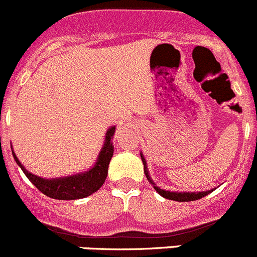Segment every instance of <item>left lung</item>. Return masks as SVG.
I'll return each instance as SVG.
<instances>
[{"mask_svg":"<svg viewBox=\"0 0 257 257\" xmlns=\"http://www.w3.org/2000/svg\"><path fill=\"white\" fill-rule=\"evenodd\" d=\"M140 158H142L143 164H144V174L147 176L148 181L153 185V187L155 188V191L160 194L161 197L166 199H171V201H176V202H190V201H197V199L202 198V197L207 196V194L212 193L215 188H212V190H208V191H201V192H176V191H166L160 188L159 186H156V183L154 182V180L151 178L150 174H149V170H148V164L147 160H145L144 155L143 153H140Z\"/></svg>","mask_w":257,"mask_h":257,"instance_id":"left-lung-1","label":"left lung"}]
</instances>
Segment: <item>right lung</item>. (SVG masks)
<instances>
[{"label":"right lung","instance_id":"right-lung-1","mask_svg":"<svg viewBox=\"0 0 257 257\" xmlns=\"http://www.w3.org/2000/svg\"><path fill=\"white\" fill-rule=\"evenodd\" d=\"M114 132L115 125H112L107 129L103 147L101 148V151H99L93 166L90 167L87 171L70 175V176L55 178H43L37 176V175L29 172L22 165L15 151H13V148H11V149H12V155L16 163L40 192L54 199L72 201V199H81L91 196L96 191H98L104 183L108 175L109 161L113 156V151H114V147H113L112 143Z\"/></svg>","mask_w":257,"mask_h":257}]
</instances>
